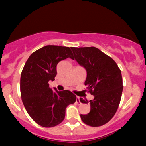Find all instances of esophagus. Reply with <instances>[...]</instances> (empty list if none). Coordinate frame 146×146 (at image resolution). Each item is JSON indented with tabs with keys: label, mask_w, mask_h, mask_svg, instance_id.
<instances>
[{
	"label": "esophagus",
	"mask_w": 146,
	"mask_h": 146,
	"mask_svg": "<svg viewBox=\"0 0 146 146\" xmlns=\"http://www.w3.org/2000/svg\"><path fill=\"white\" fill-rule=\"evenodd\" d=\"M76 102L78 104H80V97H77L76 100Z\"/></svg>",
	"instance_id": "34e87169"
}]
</instances>
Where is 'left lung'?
<instances>
[{
  "label": "left lung",
  "instance_id": "obj_1",
  "mask_svg": "<svg viewBox=\"0 0 146 146\" xmlns=\"http://www.w3.org/2000/svg\"><path fill=\"white\" fill-rule=\"evenodd\" d=\"M74 58L87 72L84 84L94 98L82 103H90V111L80 115L86 124L101 126L108 122L118 108L123 90L120 69L111 57L96 47H72Z\"/></svg>",
  "mask_w": 146,
  "mask_h": 146
}]
</instances>
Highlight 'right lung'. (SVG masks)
I'll return each instance as SVG.
<instances>
[{
    "mask_svg": "<svg viewBox=\"0 0 146 146\" xmlns=\"http://www.w3.org/2000/svg\"><path fill=\"white\" fill-rule=\"evenodd\" d=\"M68 58L73 59L69 47L46 46L30 56L22 71V101L31 118L42 127L60 124L65 117L66 107L76 100L70 91H53L49 87L48 82L55 80L58 63Z\"/></svg>",
    "mask_w": 146,
    "mask_h": 146,
    "instance_id": "obj_1",
    "label": "right lung"
}]
</instances>
